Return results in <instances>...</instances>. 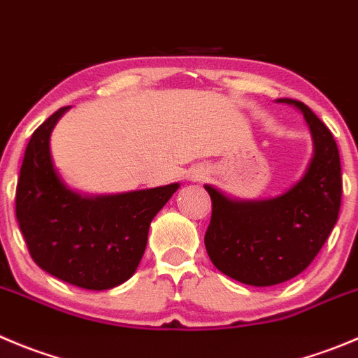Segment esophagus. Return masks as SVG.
Listing matches in <instances>:
<instances>
[{
    "label": "esophagus",
    "mask_w": 358,
    "mask_h": 358,
    "mask_svg": "<svg viewBox=\"0 0 358 358\" xmlns=\"http://www.w3.org/2000/svg\"><path fill=\"white\" fill-rule=\"evenodd\" d=\"M200 177H203V176H200Z\"/></svg>",
    "instance_id": "34e87169"
}]
</instances>
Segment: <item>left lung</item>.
<instances>
[{
    "label": "left lung",
    "mask_w": 358,
    "mask_h": 358,
    "mask_svg": "<svg viewBox=\"0 0 358 358\" xmlns=\"http://www.w3.org/2000/svg\"><path fill=\"white\" fill-rule=\"evenodd\" d=\"M313 158L297 185L268 200H236L206 185L213 200L206 250L214 267L251 287H272L301 274L318 255L339 216L343 193L338 144L302 101Z\"/></svg>",
    "instance_id": "8db88e82"
}]
</instances>
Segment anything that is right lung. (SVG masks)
<instances>
[{"label":"right lung","mask_w":358,"mask_h":358,"mask_svg":"<svg viewBox=\"0 0 358 358\" xmlns=\"http://www.w3.org/2000/svg\"><path fill=\"white\" fill-rule=\"evenodd\" d=\"M70 107L35 130L24 152L15 216L35 264L61 281L108 290L137 271L149 224L179 185L90 196L68 188L54 169L50 134Z\"/></svg>","instance_id":"1"}]
</instances>
